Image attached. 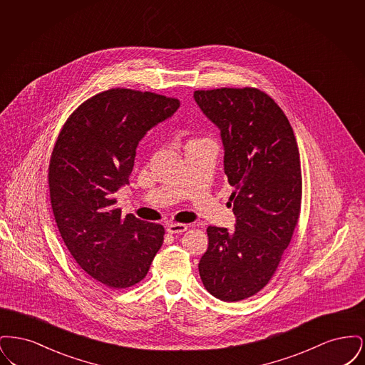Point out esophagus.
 <instances>
[{"instance_id":"obj_1","label":"esophagus","mask_w":365,"mask_h":365,"mask_svg":"<svg viewBox=\"0 0 365 365\" xmlns=\"http://www.w3.org/2000/svg\"><path fill=\"white\" fill-rule=\"evenodd\" d=\"M186 230H187V226H186V225H182V223H171V225L167 226V231H168L170 234H182V232H185Z\"/></svg>"}]
</instances>
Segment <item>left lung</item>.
Listing matches in <instances>:
<instances>
[{
    "label": "left lung",
    "instance_id": "1",
    "mask_svg": "<svg viewBox=\"0 0 365 365\" xmlns=\"http://www.w3.org/2000/svg\"><path fill=\"white\" fill-rule=\"evenodd\" d=\"M194 100L220 130L237 217L234 231L207 228L200 277L213 297L241 301L271 280L292 241L302 194L298 145L283 110L259 88L197 90Z\"/></svg>",
    "mask_w": 365,
    "mask_h": 365
}]
</instances>
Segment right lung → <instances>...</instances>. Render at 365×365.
Returning <instances> with one entry per match:
<instances>
[{
    "label": "right lung",
    "instance_id": "obj_1",
    "mask_svg": "<svg viewBox=\"0 0 365 365\" xmlns=\"http://www.w3.org/2000/svg\"><path fill=\"white\" fill-rule=\"evenodd\" d=\"M179 100L110 88L63 125L49 164L53 215L78 265L106 287L125 289L146 277L164 227L122 216L115 192L128 185L139 140L171 118Z\"/></svg>",
    "mask_w": 365,
    "mask_h": 365
}]
</instances>
